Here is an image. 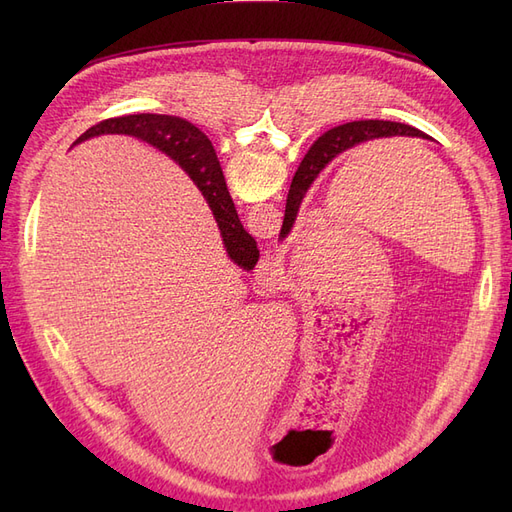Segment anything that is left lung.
I'll list each match as a JSON object with an SVG mask.
<instances>
[{"label": "left lung", "instance_id": "obj_1", "mask_svg": "<svg viewBox=\"0 0 512 512\" xmlns=\"http://www.w3.org/2000/svg\"><path fill=\"white\" fill-rule=\"evenodd\" d=\"M382 136H418V138H427V134H423L421 130H416L412 126H406V123L380 121V119L352 121V123H344V126L324 132L318 138V141L314 143V147L307 151V156L303 158L299 170L292 177L288 198H286L284 224H282L280 235L286 237L288 232H290L307 188H309V185H312V181L318 177V173H320L324 166H327L342 151H346V149H350L354 145H359V143L374 141V138H382Z\"/></svg>", "mask_w": 512, "mask_h": 512}]
</instances>
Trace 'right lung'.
I'll list each match as a JSON object with an SVG mask.
<instances>
[{
  "mask_svg": "<svg viewBox=\"0 0 512 512\" xmlns=\"http://www.w3.org/2000/svg\"><path fill=\"white\" fill-rule=\"evenodd\" d=\"M100 134L136 136L141 138V141L168 153L173 160H177L185 170H188L200 192L207 198V203L215 215V222L220 226L228 256L239 262V265L243 260L250 258L256 241L239 220L235 203H232L226 188L220 160L215 156L211 141L196 126H192L190 121L173 115L153 113L113 117L100 121L94 128H89L85 134L76 138V143Z\"/></svg>",
  "mask_w": 512,
  "mask_h": 512,
  "instance_id": "obj_1",
  "label": "right lung"
}]
</instances>
